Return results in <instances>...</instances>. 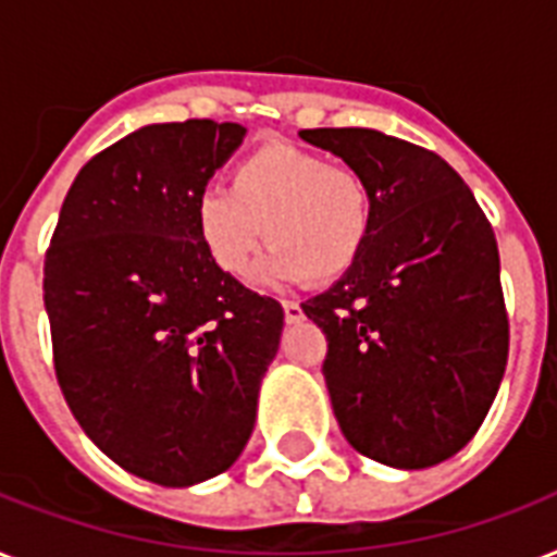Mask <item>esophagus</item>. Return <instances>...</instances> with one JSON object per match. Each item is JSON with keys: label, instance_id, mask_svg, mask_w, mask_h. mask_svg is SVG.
I'll list each match as a JSON object with an SVG mask.
<instances>
[{"label": "esophagus", "instance_id": "34e87169", "mask_svg": "<svg viewBox=\"0 0 557 557\" xmlns=\"http://www.w3.org/2000/svg\"><path fill=\"white\" fill-rule=\"evenodd\" d=\"M283 318H286V323H297L304 318V309L297 300H283Z\"/></svg>", "mask_w": 557, "mask_h": 557}]
</instances>
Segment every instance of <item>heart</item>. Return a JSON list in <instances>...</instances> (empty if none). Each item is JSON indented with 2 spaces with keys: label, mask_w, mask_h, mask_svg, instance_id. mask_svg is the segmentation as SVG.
Returning <instances> with one entry per match:
<instances>
[{
  "label": "heart",
  "mask_w": 557,
  "mask_h": 557,
  "mask_svg": "<svg viewBox=\"0 0 557 557\" xmlns=\"http://www.w3.org/2000/svg\"><path fill=\"white\" fill-rule=\"evenodd\" d=\"M196 236L225 277H239L260 245L269 283H332L361 257L372 227V193L361 173L312 150L265 144L227 173V190L201 193Z\"/></svg>",
  "instance_id": "obj_1"
}]
</instances>
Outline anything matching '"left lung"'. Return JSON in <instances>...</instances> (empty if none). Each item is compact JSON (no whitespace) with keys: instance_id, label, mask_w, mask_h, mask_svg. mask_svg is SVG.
<instances>
[{"instance_id":"obj_1","label":"left lung","mask_w":557,"mask_h":557,"mask_svg":"<svg viewBox=\"0 0 557 557\" xmlns=\"http://www.w3.org/2000/svg\"><path fill=\"white\" fill-rule=\"evenodd\" d=\"M372 193L356 265L304 312L326 335L323 379L358 454L431 468L480 431L509 358L500 253L474 193L436 152L379 129H304Z\"/></svg>"}]
</instances>
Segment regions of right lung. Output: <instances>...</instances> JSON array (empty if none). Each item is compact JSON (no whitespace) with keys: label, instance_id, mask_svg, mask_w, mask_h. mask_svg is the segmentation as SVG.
<instances>
[{"label":"right lung","instance_id":"right-lung-1","mask_svg":"<svg viewBox=\"0 0 557 557\" xmlns=\"http://www.w3.org/2000/svg\"><path fill=\"white\" fill-rule=\"evenodd\" d=\"M245 126H141L83 164L46 251L65 405L129 474L182 488L243 454L283 309L213 269L193 210Z\"/></svg>","mask_w":557,"mask_h":557}]
</instances>
